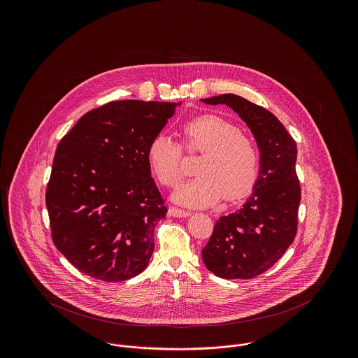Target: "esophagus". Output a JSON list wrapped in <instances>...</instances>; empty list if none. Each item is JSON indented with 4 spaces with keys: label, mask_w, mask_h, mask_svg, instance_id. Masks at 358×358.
I'll use <instances>...</instances> for the list:
<instances>
[{
    "label": "esophagus",
    "mask_w": 358,
    "mask_h": 358,
    "mask_svg": "<svg viewBox=\"0 0 358 358\" xmlns=\"http://www.w3.org/2000/svg\"><path fill=\"white\" fill-rule=\"evenodd\" d=\"M169 216L173 217H187L190 216V212L189 210H184L181 208H177V206H169Z\"/></svg>",
    "instance_id": "1"
}]
</instances>
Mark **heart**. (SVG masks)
I'll return each instance as SVG.
<instances>
[{"mask_svg":"<svg viewBox=\"0 0 358 358\" xmlns=\"http://www.w3.org/2000/svg\"><path fill=\"white\" fill-rule=\"evenodd\" d=\"M189 153H203L194 178L178 187L173 199L187 206H208L224 197L235 201L250 193L259 171L255 142L241 134L238 126L217 115H201L181 127ZM182 145L168 134L154 136L148 148V162L157 180L176 187L184 177Z\"/></svg>","mask_w":358,"mask_h":358,"instance_id":"1","label":"heart"}]
</instances>
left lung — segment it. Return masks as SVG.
<instances>
[{
    "mask_svg": "<svg viewBox=\"0 0 358 358\" xmlns=\"http://www.w3.org/2000/svg\"><path fill=\"white\" fill-rule=\"evenodd\" d=\"M225 104L247 123L260 150L254 192L235 213L222 216L203 250L206 268L224 279H251L285 255L298 229L301 184L296 143L273 113L238 95L203 99Z\"/></svg>",
    "mask_w": 358,
    "mask_h": 358,
    "instance_id": "1",
    "label": "left lung"
}]
</instances>
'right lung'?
<instances>
[{
	"mask_svg": "<svg viewBox=\"0 0 358 358\" xmlns=\"http://www.w3.org/2000/svg\"><path fill=\"white\" fill-rule=\"evenodd\" d=\"M176 106L106 103L57 145L45 193L52 240L80 273L120 282L149 264L154 229L168 208L152 178L148 148Z\"/></svg>",
	"mask_w": 358,
	"mask_h": 358,
	"instance_id": "1",
	"label": "right lung"
}]
</instances>
